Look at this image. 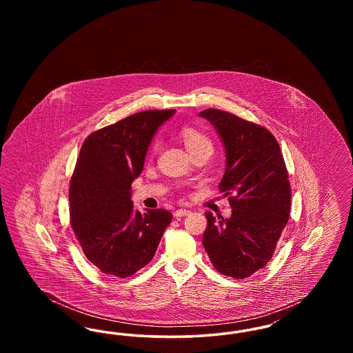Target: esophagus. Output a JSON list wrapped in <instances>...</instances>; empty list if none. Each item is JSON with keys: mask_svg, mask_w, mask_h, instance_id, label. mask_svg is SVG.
Wrapping results in <instances>:
<instances>
[{"mask_svg": "<svg viewBox=\"0 0 353 353\" xmlns=\"http://www.w3.org/2000/svg\"><path fill=\"white\" fill-rule=\"evenodd\" d=\"M188 214H190V210H188V209H179V210L174 212L176 219H181V217H185Z\"/></svg>", "mask_w": 353, "mask_h": 353, "instance_id": "esophagus-1", "label": "esophagus"}]
</instances>
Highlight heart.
<instances>
[{
  "label": "heart",
  "instance_id": "b5f03b06",
  "mask_svg": "<svg viewBox=\"0 0 353 353\" xmlns=\"http://www.w3.org/2000/svg\"><path fill=\"white\" fill-rule=\"evenodd\" d=\"M181 137L189 153L197 151L200 148H212L209 137L193 127H184L181 130Z\"/></svg>",
  "mask_w": 353,
  "mask_h": 353
}]
</instances>
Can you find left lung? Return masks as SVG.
<instances>
[{
	"label": "left lung",
	"mask_w": 353,
	"mask_h": 353,
	"mask_svg": "<svg viewBox=\"0 0 353 353\" xmlns=\"http://www.w3.org/2000/svg\"><path fill=\"white\" fill-rule=\"evenodd\" d=\"M226 154L219 189L229 197L232 217H213L202 245L221 274L243 279L266 266L290 217L291 189L283 154L269 131L230 112L209 108Z\"/></svg>",
	"instance_id": "left-lung-1"
}]
</instances>
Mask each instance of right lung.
I'll return each mask as SVG.
<instances>
[{"mask_svg":"<svg viewBox=\"0 0 353 353\" xmlns=\"http://www.w3.org/2000/svg\"><path fill=\"white\" fill-rule=\"evenodd\" d=\"M174 112L143 111L84 140L70 183V221L84 255L104 274L127 278L147 266L172 221L164 209L134 210L131 185Z\"/></svg>","mask_w":353,"mask_h":353,"instance_id":"1","label":"right lung"}]
</instances>
